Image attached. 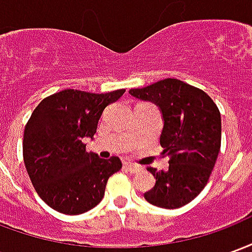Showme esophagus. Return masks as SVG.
<instances>
[{"instance_id": "esophagus-1", "label": "esophagus", "mask_w": 252, "mask_h": 252, "mask_svg": "<svg viewBox=\"0 0 252 252\" xmlns=\"http://www.w3.org/2000/svg\"><path fill=\"white\" fill-rule=\"evenodd\" d=\"M124 167H126V170H128V171H129V173H132V174H135V173H137V171H139V167H137V166H135V164H131V163H126L124 164Z\"/></svg>"}]
</instances>
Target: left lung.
<instances>
[{
    "label": "left lung",
    "mask_w": 252,
    "mask_h": 252,
    "mask_svg": "<svg viewBox=\"0 0 252 252\" xmlns=\"http://www.w3.org/2000/svg\"><path fill=\"white\" fill-rule=\"evenodd\" d=\"M129 94L151 101L162 110V155H169V169L150 167L155 186L144 198L159 208L175 209L189 204L209 181L221 147V116L217 105L198 88L166 78Z\"/></svg>",
    "instance_id": "obj_1"
}]
</instances>
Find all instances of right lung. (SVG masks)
Instances as JSON below:
<instances>
[{"instance_id": "1", "label": "right lung", "mask_w": 252, "mask_h": 252, "mask_svg": "<svg viewBox=\"0 0 252 252\" xmlns=\"http://www.w3.org/2000/svg\"><path fill=\"white\" fill-rule=\"evenodd\" d=\"M66 89L37 105L27 123L23 157L31 182L41 200L64 215H81L102 200L121 160L86 153L85 139H93L104 109L124 94Z\"/></svg>"}]
</instances>
